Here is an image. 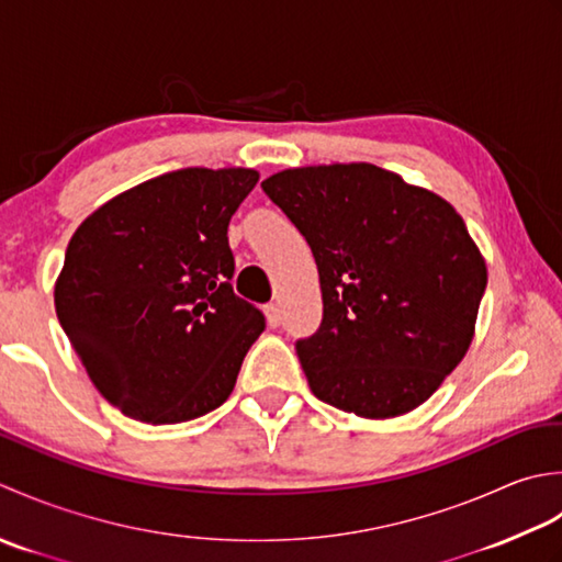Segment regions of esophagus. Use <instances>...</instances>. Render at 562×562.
<instances>
[{
    "label": "esophagus",
    "mask_w": 562,
    "mask_h": 562,
    "mask_svg": "<svg viewBox=\"0 0 562 562\" xmlns=\"http://www.w3.org/2000/svg\"><path fill=\"white\" fill-rule=\"evenodd\" d=\"M265 317H267V325L269 327H279L281 325V311H279V305H267L265 307Z\"/></svg>",
    "instance_id": "34e87169"
}]
</instances>
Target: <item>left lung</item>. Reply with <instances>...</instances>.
<instances>
[{"label":"left lung","mask_w":562,"mask_h":562,"mask_svg":"<svg viewBox=\"0 0 562 562\" xmlns=\"http://www.w3.org/2000/svg\"><path fill=\"white\" fill-rule=\"evenodd\" d=\"M261 189L313 249L323 325L295 345L315 397L407 415L471 349L485 257L453 205L369 162L283 169Z\"/></svg>","instance_id":"obj_1"}]
</instances>
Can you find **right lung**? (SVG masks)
Returning a JSON list of instances; mask_svg holds the SVG:
<instances>
[{
    "mask_svg": "<svg viewBox=\"0 0 562 562\" xmlns=\"http://www.w3.org/2000/svg\"><path fill=\"white\" fill-rule=\"evenodd\" d=\"M259 181L247 167L167 171L77 227L55 313L91 383L145 425L203 417L231 397L265 315L237 297L227 223Z\"/></svg>",
    "mask_w": 562,
    "mask_h": 562,
    "instance_id": "obj_1",
    "label": "right lung"
}]
</instances>
